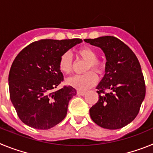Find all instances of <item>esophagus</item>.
<instances>
[{"label":"esophagus","mask_w":153,"mask_h":153,"mask_svg":"<svg viewBox=\"0 0 153 153\" xmlns=\"http://www.w3.org/2000/svg\"><path fill=\"white\" fill-rule=\"evenodd\" d=\"M76 93H77V95L79 96H84L85 95V92H83V91H79V90H78L77 92H76Z\"/></svg>","instance_id":"esophagus-1"}]
</instances>
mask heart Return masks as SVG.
Segmentation results:
<instances>
[{
	"mask_svg": "<svg viewBox=\"0 0 153 153\" xmlns=\"http://www.w3.org/2000/svg\"><path fill=\"white\" fill-rule=\"evenodd\" d=\"M78 54L82 59L87 62L86 71L90 69L98 74H101L105 68V63L97 60V53L90 47H82L78 51ZM59 68L63 74H69L71 73L73 68L72 56L69 52H65L61 55L59 60ZM97 76L93 71H89L86 74L80 75H75L67 79V83L69 86L79 90L85 91L97 83Z\"/></svg>",
	"mask_w": 153,
	"mask_h": 153,
	"instance_id": "heart-1",
	"label": "heart"
}]
</instances>
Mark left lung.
Instances as JSON below:
<instances>
[{"label":"left lung","mask_w":153,"mask_h":153,"mask_svg":"<svg viewBox=\"0 0 153 153\" xmlns=\"http://www.w3.org/2000/svg\"><path fill=\"white\" fill-rule=\"evenodd\" d=\"M84 41L101 48L106 59L105 75L97 86L98 102L90 109V117L104 129L123 128L136 118L145 98L146 85L140 62L132 50L114 36ZM105 89L111 92L106 94Z\"/></svg>","instance_id":"1"}]
</instances>
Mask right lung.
<instances>
[{"label":"right lung","mask_w":153,"mask_h":153,"mask_svg":"<svg viewBox=\"0 0 153 153\" xmlns=\"http://www.w3.org/2000/svg\"><path fill=\"white\" fill-rule=\"evenodd\" d=\"M81 39L40 40L22 50L13 60L8 82L10 98L20 120L36 129H48L67 116L76 90L70 86L52 92L63 80L59 68L63 53Z\"/></svg>","instance_id":"obj_1"}]
</instances>
